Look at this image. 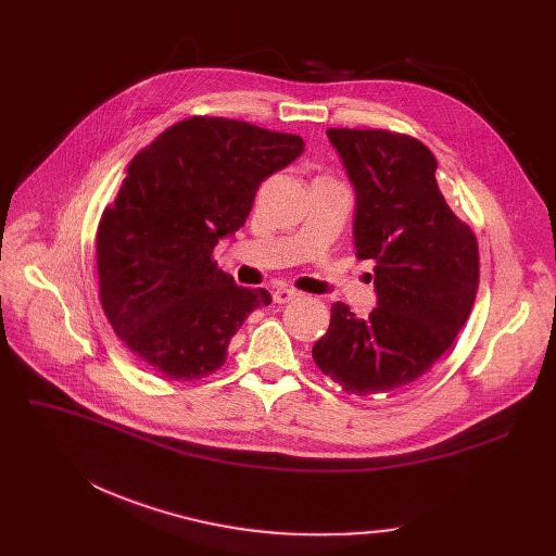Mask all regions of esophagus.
I'll return each instance as SVG.
<instances>
[{
    "label": "esophagus",
    "instance_id": "obj_1",
    "mask_svg": "<svg viewBox=\"0 0 556 556\" xmlns=\"http://www.w3.org/2000/svg\"><path fill=\"white\" fill-rule=\"evenodd\" d=\"M300 293H295V290H290V288H279V290H275L273 293V300H275V304H288L290 300H295Z\"/></svg>",
    "mask_w": 556,
    "mask_h": 556
}]
</instances>
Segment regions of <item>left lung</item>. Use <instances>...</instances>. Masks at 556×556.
<instances>
[{"label":"left lung","instance_id":"1","mask_svg":"<svg viewBox=\"0 0 556 556\" xmlns=\"http://www.w3.org/2000/svg\"><path fill=\"white\" fill-rule=\"evenodd\" d=\"M327 135L356 187V256L376 263L378 306L356 317L336 302L313 361L346 394H386L419 381L469 319L478 239L444 200L426 143L374 128Z\"/></svg>","mask_w":556,"mask_h":556}]
</instances>
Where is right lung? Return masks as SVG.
<instances>
[{
    "label": "right lung",
    "instance_id": "obj_1",
    "mask_svg": "<svg viewBox=\"0 0 556 556\" xmlns=\"http://www.w3.org/2000/svg\"><path fill=\"white\" fill-rule=\"evenodd\" d=\"M302 153L298 135L189 116L132 157L97 227V273L108 323L139 361L182 383L223 367L231 336L273 298L223 273L214 248Z\"/></svg>",
    "mask_w": 556,
    "mask_h": 556
}]
</instances>
